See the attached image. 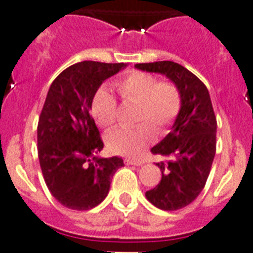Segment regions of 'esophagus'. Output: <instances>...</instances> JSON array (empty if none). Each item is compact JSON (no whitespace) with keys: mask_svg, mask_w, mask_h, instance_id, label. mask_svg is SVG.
<instances>
[{"mask_svg":"<svg viewBox=\"0 0 253 253\" xmlns=\"http://www.w3.org/2000/svg\"><path fill=\"white\" fill-rule=\"evenodd\" d=\"M125 163L128 164V166H142L143 160H135V159H125Z\"/></svg>","mask_w":253,"mask_h":253,"instance_id":"34e87169","label":"esophagus"}]
</instances>
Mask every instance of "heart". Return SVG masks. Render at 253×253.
Here are the masks:
<instances>
[{"label": "heart", "mask_w": 253, "mask_h": 253, "mask_svg": "<svg viewBox=\"0 0 253 253\" xmlns=\"http://www.w3.org/2000/svg\"><path fill=\"white\" fill-rule=\"evenodd\" d=\"M115 87L125 101L139 102L136 121L132 127H119L110 132L107 143L113 152L123 156H139L154 142V125L159 132L172 126L182 109V94L173 81L162 80L142 71H132L121 77ZM90 113L101 127L109 128L118 121V103L106 87L95 91L90 102Z\"/></svg>", "instance_id": "1"}]
</instances>
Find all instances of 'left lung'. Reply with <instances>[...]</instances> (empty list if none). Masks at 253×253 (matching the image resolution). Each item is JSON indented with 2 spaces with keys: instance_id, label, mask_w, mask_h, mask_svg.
<instances>
[{
  "instance_id": "obj_1",
  "label": "left lung",
  "mask_w": 253,
  "mask_h": 253,
  "mask_svg": "<svg viewBox=\"0 0 253 253\" xmlns=\"http://www.w3.org/2000/svg\"><path fill=\"white\" fill-rule=\"evenodd\" d=\"M135 68L166 75L180 87L182 109L172 131L151 148L167 158L158 163L162 180L146 192L156 208L174 211L188 206L205 188L216 150V117L206 85L174 61L135 64Z\"/></svg>"
}]
</instances>
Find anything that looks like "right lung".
<instances>
[{
    "label": "right lung",
    "mask_w": 253,
    "mask_h": 253,
    "mask_svg": "<svg viewBox=\"0 0 253 253\" xmlns=\"http://www.w3.org/2000/svg\"><path fill=\"white\" fill-rule=\"evenodd\" d=\"M125 63L81 61L53 80L38 122V156L49 192L63 206L89 210L105 200L122 158H97L103 148L90 102Z\"/></svg>",
    "instance_id": "1"
}]
</instances>
